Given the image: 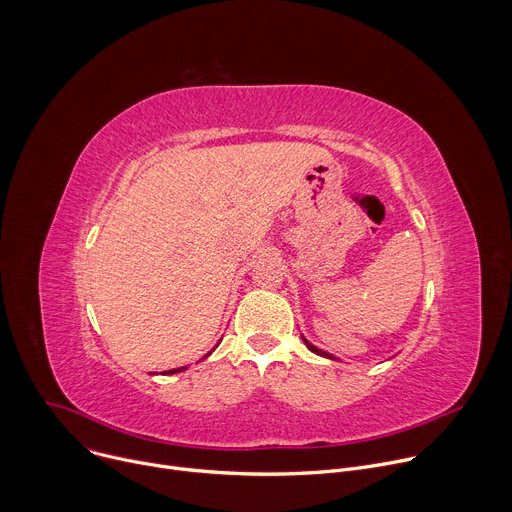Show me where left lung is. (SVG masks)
Listing matches in <instances>:
<instances>
[{
	"label": "left lung",
	"mask_w": 512,
	"mask_h": 512,
	"mask_svg": "<svg viewBox=\"0 0 512 512\" xmlns=\"http://www.w3.org/2000/svg\"><path fill=\"white\" fill-rule=\"evenodd\" d=\"M304 338V336H302ZM304 342H306V346L312 350V352H316V354H320V356H326V358H332V360H336V356L334 354H330V352H326V350H322V348H316L312 342H308L306 338H304Z\"/></svg>",
	"instance_id": "1"
}]
</instances>
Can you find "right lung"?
<instances>
[{"label":"right lung","mask_w":512,"mask_h":512,"mask_svg":"<svg viewBox=\"0 0 512 512\" xmlns=\"http://www.w3.org/2000/svg\"><path fill=\"white\" fill-rule=\"evenodd\" d=\"M208 354H210V352H208ZM208 354H206V356H208ZM206 356H204V358H206ZM182 371H186V367H180V369H172V371H164L162 375H174V373H182Z\"/></svg>","instance_id":"right-lung-1"}]
</instances>
